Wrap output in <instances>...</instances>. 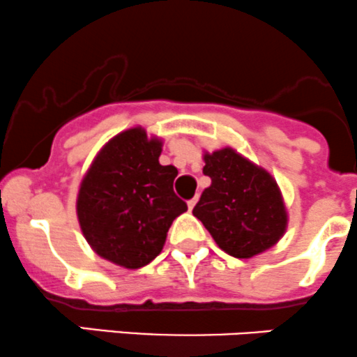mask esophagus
I'll list each match as a JSON object with an SVG mask.
<instances>
[{
    "instance_id": "34e87169",
    "label": "esophagus",
    "mask_w": 357,
    "mask_h": 357,
    "mask_svg": "<svg viewBox=\"0 0 357 357\" xmlns=\"http://www.w3.org/2000/svg\"><path fill=\"white\" fill-rule=\"evenodd\" d=\"M196 203H197V194L194 197H190L189 201H187V206H189V210H192V208L196 206Z\"/></svg>"
}]
</instances>
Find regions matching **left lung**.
I'll return each mask as SVG.
<instances>
[{
  "mask_svg": "<svg viewBox=\"0 0 357 357\" xmlns=\"http://www.w3.org/2000/svg\"><path fill=\"white\" fill-rule=\"evenodd\" d=\"M203 174L211 178L194 206L218 248L236 259H250L280 241L287 231V210L276 180L234 149L204 154Z\"/></svg>",
  "mask_w": 357,
  "mask_h": 357,
  "instance_id": "1",
  "label": "left lung"
}]
</instances>
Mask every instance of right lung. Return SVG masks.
Segmentation results:
<instances>
[{"instance_id": "add662e5", "label": "right lung", "mask_w": 357, "mask_h": 357, "mask_svg": "<svg viewBox=\"0 0 357 357\" xmlns=\"http://www.w3.org/2000/svg\"><path fill=\"white\" fill-rule=\"evenodd\" d=\"M161 140L142 128L116 135L81 182L77 218L91 248L105 260L139 269L156 259L172 222L187 210L174 190L177 168L160 165Z\"/></svg>"}]
</instances>
